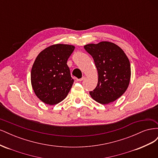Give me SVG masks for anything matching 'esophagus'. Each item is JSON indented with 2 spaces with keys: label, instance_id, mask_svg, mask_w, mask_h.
Listing matches in <instances>:
<instances>
[{
  "label": "esophagus",
  "instance_id": "34e87169",
  "mask_svg": "<svg viewBox=\"0 0 158 158\" xmlns=\"http://www.w3.org/2000/svg\"><path fill=\"white\" fill-rule=\"evenodd\" d=\"M84 79H85V76H83L82 78H80V79H76V81H77V82H81V81L84 80Z\"/></svg>",
  "mask_w": 158,
  "mask_h": 158
}]
</instances>
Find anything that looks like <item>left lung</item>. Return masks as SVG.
<instances>
[{"mask_svg": "<svg viewBox=\"0 0 158 158\" xmlns=\"http://www.w3.org/2000/svg\"><path fill=\"white\" fill-rule=\"evenodd\" d=\"M85 50L93 57L98 73L96 88L89 92L95 101L107 104L125 92L131 78L128 57L118 45L109 41L88 44Z\"/></svg>", "mask_w": 158, "mask_h": 158, "instance_id": "obj_1", "label": "left lung"}]
</instances>
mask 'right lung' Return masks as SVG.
<instances>
[{"mask_svg": "<svg viewBox=\"0 0 158 158\" xmlns=\"http://www.w3.org/2000/svg\"><path fill=\"white\" fill-rule=\"evenodd\" d=\"M74 50L73 45L56 44L42 51L33 64L31 82L41 101L53 106L67 96L74 83L67 60Z\"/></svg>", "mask_w": 158, "mask_h": 158, "instance_id": "1", "label": "right lung"}]
</instances>
